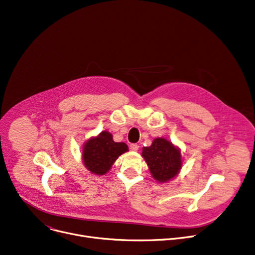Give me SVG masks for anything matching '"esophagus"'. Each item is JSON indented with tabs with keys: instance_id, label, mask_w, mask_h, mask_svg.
<instances>
[{
	"instance_id": "esophagus-1",
	"label": "esophagus",
	"mask_w": 255,
	"mask_h": 255,
	"mask_svg": "<svg viewBox=\"0 0 255 255\" xmlns=\"http://www.w3.org/2000/svg\"><path fill=\"white\" fill-rule=\"evenodd\" d=\"M130 148H131L132 150H138L139 145H138L137 143H132V144H130Z\"/></svg>"
}]
</instances>
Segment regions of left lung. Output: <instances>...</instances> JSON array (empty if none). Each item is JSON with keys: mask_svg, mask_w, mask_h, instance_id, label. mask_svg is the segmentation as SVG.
I'll use <instances>...</instances> for the list:
<instances>
[{"mask_svg": "<svg viewBox=\"0 0 255 255\" xmlns=\"http://www.w3.org/2000/svg\"><path fill=\"white\" fill-rule=\"evenodd\" d=\"M151 176L159 182H168L174 178L182 166L180 149L163 137L154 139L150 146L142 148Z\"/></svg>", "mask_w": 255, "mask_h": 255, "instance_id": "obj_1", "label": "left lung"}]
</instances>
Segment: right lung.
Masks as SVG:
<instances>
[{
    "label": "right lung",
    "instance_id": "1",
    "mask_svg": "<svg viewBox=\"0 0 255 255\" xmlns=\"http://www.w3.org/2000/svg\"><path fill=\"white\" fill-rule=\"evenodd\" d=\"M126 151H128L126 143L114 141L110 132L103 131L96 137H91L85 142L82 159L85 167L91 173L104 175L112 168L115 161Z\"/></svg>",
    "mask_w": 255,
    "mask_h": 255
}]
</instances>
